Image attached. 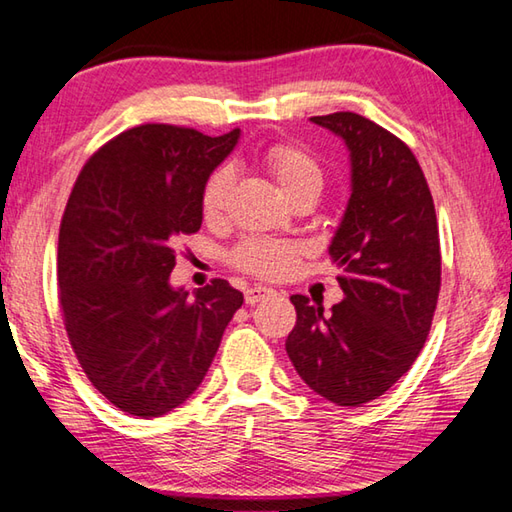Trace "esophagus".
<instances>
[{"label":"esophagus","instance_id":"obj_1","mask_svg":"<svg viewBox=\"0 0 512 512\" xmlns=\"http://www.w3.org/2000/svg\"><path fill=\"white\" fill-rule=\"evenodd\" d=\"M275 295V290L273 288H266V286H250L246 293H244V297H246V304H257V302H262V299H268V297H273Z\"/></svg>","mask_w":512,"mask_h":512}]
</instances>
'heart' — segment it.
Here are the masks:
<instances>
[{
    "label": "heart",
    "instance_id": "b5f03b06",
    "mask_svg": "<svg viewBox=\"0 0 512 512\" xmlns=\"http://www.w3.org/2000/svg\"><path fill=\"white\" fill-rule=\"evenodd\" d=\"M266 166L268 173L273 175L275 184L286 197L302 193V190H322L324 175L322 168L310 157L306 150L295 148V146H273L266 153ZM230 184H233V177H230L228 170H217V173L208 179L202 195V213L213 222L219 215L224 213L226 199L230 193ZM299 250L293 244L284 242H246L239 246L233 255V264L237 268L246 270L250 275L257 277H284L286 273L295 268Z\"/></svg>",
    "mask_w": 512,
    "mask_h": 512
}]
</instances>
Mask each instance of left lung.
<instances>
[{
  "mask_svg": "<svg viewBox=\"0 0 512 512\" xmlns=\"http://www.w3.org/2000/svg\"><path fill=\"white\" fill-rule=\"evenodd\" d=\"M350 159V197L328 255L344 299L324 313L293 295L286 353L299 377L337 406L377 399L413 366L433 324L442 255L433 195L410 148L357 113L310 117Z\"/></svg>",
  "mask_w": 512,
  "mask_h": 512,
  "instance_id": "left-lung-1",
  "label": "left lung"
}]
</instances>
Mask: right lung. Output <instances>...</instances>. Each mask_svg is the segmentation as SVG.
Instances as JSON below:
<instances>
[{"label":"right lung","instance_id":"obj_1","mask_svg":"<svg viewBox=\"0 0 512 512\" xmlns=\"http://www.w3.org/2000/svg\"><path fill=\"white\" fill-rule=\"evenodd\" d=\"M239 133L130 128L88 159L68 197L57 250L66 333L86 377L128 415L184 404L244 304L226 279L193 295L170 286L177 239L202 226L206 182Z\"/></svg>","mask_w":512,"mask_h":512}]
</instances>
